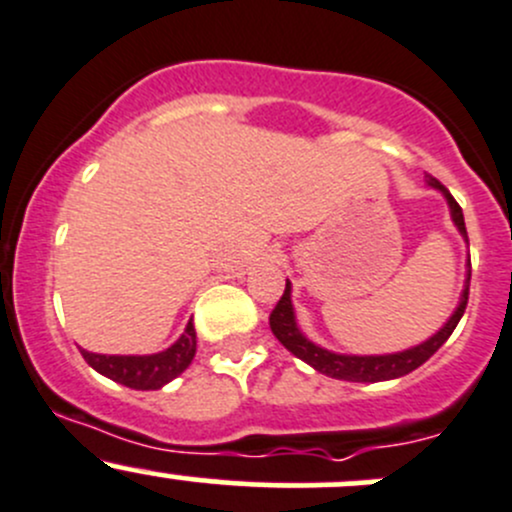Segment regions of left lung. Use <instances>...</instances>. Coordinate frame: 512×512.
<instances>
[{
  "mask_svg": "<svg viewBox=\"0 0 512 512\" xmlns=\"http://www.w3.org/2000/svg\"><path fill=\"white\" fill-rule=\"evenodd\" d=\"M428 185L436 188L438 193L446 198L448 210H451V220L453 225L458 227V232L463 235V240L468 242V232H466V220H463V210L461 205L453 200V195L438 183L436 178H428ZM468 287H471V257H468V272H466V285H463L461 292V302H458L456 312L448 317V322L438 329L433 337H428L426 342L416 344V347L404 349V352H394V354H337L329 352V349L319 347V344L309 342L307 337L302 334V329L297 327V317H294V304H292V285L285 287V294L280 297L277 307L272 309L270 314V329L277 339H280L282 347L287 352H292L297 359H302L304 364L312 366L314 371L324 376H332V379H342V381H356V384H376V381H389V379H399V376L411 374V371L418 369L421 364H426L438 349L446 344V339L451 337L456 324L461 322L463 312H466L468 304Z\"/></svg>",
  "mask_w": 512,
  "mask_h": 512,
  "instance_id": "8db88e82",
  "label": "left lung"
}]
</instances>
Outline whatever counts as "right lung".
Masks as SVG:
<instances>
[{
  "mask_svg": "<svg viewBox=\"0 0 512 512\" xmlns=\"http://www.w3.org/2000/svg\"><path fill=\"white\" fill-rule=\"evenodd\" d=\"M195 349H198V337H195L193 322H188L185 332L180 334L178 342L170 344L165 352L158 354H94L81 349V356L91 369L98 374L108 376L111 381L138 391H156L173 381L175 376L183 374L193 361Z\"/></svg>",
  "mask_w": 512,
  "mask_h": 512,
  "instance_id": "obj_1",
  "label": "right lung"
}]
</instances>
